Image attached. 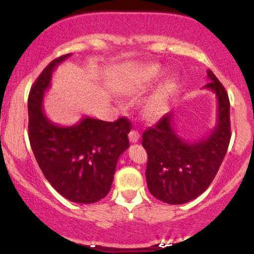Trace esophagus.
I'll return each instance as SVG.
<instances>
[{
	"label": "esophagus",
	"mask_w": 254,
	"mask_h": 254,
	"mask_svg": "<svg viewBox=\"0 0 254 254\" xmlns=\"http://www.w3.org/2000/svg\"><path fill=\"white\" fill-rule=\"evenodd\" d=\"M129 139L131 143H137L139 139V132L137 130H131L129 132Z\"/></svg>",
	"instance_id": "34e87169"
}]
</instances>
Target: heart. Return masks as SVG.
<instances>
[{
    "label": "heart",
    "instance_id": "b5f03b06",
    "mask_svg": "<svg viewBox=\"0 0 254 254\" xmlns=\"http://www.w3.org/2000/svg\"><path fill=\"white\" fill-rule=\"evenodd\" d=\"M160 74H161V70H160L159 66H157V65L150 66V68L148 69L147 71H145L143 81L145 83L153 82V81H155L156 78L160 76ZM164 107H165L164 97H162V95H157L156 98H154L153 100H151L150 103L148 104L147 113L149 116H153V117H155V116H159L160 113L164 111Z\"/></svg>",
    "mask_w": 254,
    "mask_h": 254
}]
</instances>
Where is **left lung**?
I'll return each instance as SVG.
<instances>
[{
	"label": "left lung",
	"mask_w": 254,
	"mask_h": 254,
	"mask_svg": "<svg viewBox=\"0 0 254 254\" xmlns=\"http://www.w3.org/2000/svg\"><path fill=\"white\" fill-rule=\"evenodd\" d=\"M206 72L210 82L204 88L212 90L217 99V124L210 135L194 142L184 139L173 127V112L142 135V145L148 154V190L165 203L184 204L202 194L214 180L228 149V94L214 72Z\"/></svg>",
	"instance_id": "left-lung-1"
}]
</instances>
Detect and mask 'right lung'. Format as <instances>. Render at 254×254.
<instances>
[{
  "label": "right lung",
  "mask_w": 254,
  "mask_h": 254,
  "mask_svg": "<svg viewBox=\"0 0 254 254\" xmlns=\"http://www.w3.org/2000/svg\"><path fill=\"white\" fill-rule=\"evenodd\" d=\"M64 55L44 69L28 95V137L48 182L75 203L90 204L110 192L119 156L129 148L127 118L104 122L83 117L71 127L52 123L43 111L44 94L55 68L70 57Z\"/></svg>",
  "instance_id": "obj_1"
}]
</instances>
